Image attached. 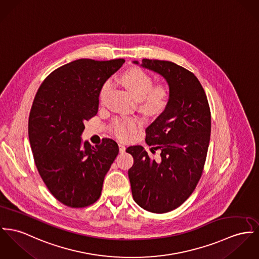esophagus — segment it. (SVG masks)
Listing matches in <instances>:
<instances>
[{
	"instance_id": "34e87169",
	"label": "esophagus",
	"mask_w": 259,
	"mask_h": 259,
	"mask_svg": "<svg viewBox=\"0 0 259 259\" xmlns=\"http://www.w3.org/2000/svg\"><path fill=\"white\" fill-rule=\"evenodd\" d=\"M118 146H119L120 153H121V154H122V153H124V152H125V149H126V148H125V146H124L123 144H119Z\"/></svg>"
}]
</instances>
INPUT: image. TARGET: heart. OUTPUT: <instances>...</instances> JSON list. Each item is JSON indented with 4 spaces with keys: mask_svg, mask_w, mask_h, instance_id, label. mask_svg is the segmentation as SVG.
<instances>
[{
    "mask_svg": "<svg viewBox=\"0 0 259 259\" xmlns=\"http://www.w3.org/2000/svg\"><path fill=\"white\" fill-rule=\"evenodd\" d=\"M122 82L128 88L139 102L141 110L150 115H158L168 105L170 100V90L164 83L154 85L151 75L142 69H131L121 77ZM112 90V81L105 80L100 87L99 100L104 104ZM142 126V120L137 116L116 117L112 120L110 129L120 140L129 139Z\"/></svg>",
    "mask_w": 259,
    "mask_h": 259,
    "instance_id": "1",
    "label": "heart"
}]
</instances>
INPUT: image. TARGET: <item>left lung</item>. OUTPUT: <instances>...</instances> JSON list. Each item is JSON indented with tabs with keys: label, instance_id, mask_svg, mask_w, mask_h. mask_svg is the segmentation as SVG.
<instances>
[{
	"label": "left lung",
	"instance_id": "1",
	"mask_svg": "<svg viewBox=\"0 0 259 259\" xmlns=\"http://www.w3.org/2000/svg\"><path fill=\"white\" fill-rule=\"evenodd\" d=\"M138 64L137 61H134ZM168 83L170 100L146 129V142L159 150L151 159L141 146L128 147L134 158L128 170L134 201L144 210L162 214L179 207L194 191L203 172L211 135V111L193 73L176 63L142 60Z\"/></svg>",
	"mask_w": 259,
	"mask_h": 259
}]
</instances>
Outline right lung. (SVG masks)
Wrapping results in <instances>:
<instances>
[{
	"label": "right lung",
	"mask_w": 259,
	"mask_h": 259,
	"mask_svg": "<svg viewBox=\"0 0 259 259\" xmlns=\"http://www.w3.org/2000/svg\"><path fill=\"white\" fill-rule=\"evenodd\" d=\"M124 59H79L53 71L35 95L28 137L40 177L50 193L71 208L100 197L104 177L118 155L114 140L81 145L83 122L97 115L100 87Z\"/></svg>",
	"instance_id": "obj_1"
}]
</instances>
